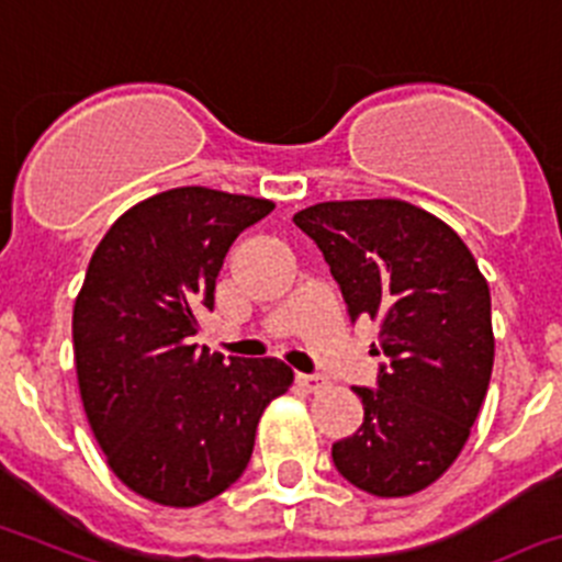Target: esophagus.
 Instances as JSON below:
<instances>
[{"label": "esophagus", "instance_id": "esophagus-1", "mask_svg": "<svg viewBox=\"0 0 562 562\" xmlns=\"http://www.w3.org/2000/svg\"><path fill=\"white\" fill-rule=\"evenodd\" d=\"M297 384H301V387H306L308 393H317V390L326 387V379H323V375L301 373V375H297Z\"/></svg>", "mask_w": 562, "mask_h": 562}]
</instances>
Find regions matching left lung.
<instances>
[{
  "label": "left lung",
  "mask_w": 562,
  "mask_h": 562,
  "mask_svg": "<svg viewBox=\"0 0 562 562\" xmlns=\"http://www.w3.org/2000/svg\"><path fill=\"white\" fill-rule=\"evenodd\" d=\"M292 220L321 247L351 323H379L387 357L375 387H353L364 420L334 442V465L373 496L424 491L460 457L491 384L485 276L449 225L404 200H331Z\"/></svg>",
  "instance_id": "8db88e82"
}]
</instances>
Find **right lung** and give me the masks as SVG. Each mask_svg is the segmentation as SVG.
Wrapping results in <instances>:
<instances>
[{
	"label": "right lung",
	"mask_w": 562,
	"mask_h": 562,
	"mask_svg": "<svg viewBox=\"0 0 562 562\" xmlns=\"http://www.w3.org/2000/svg\"><path fill=\"white\" fill-rule=\"evenodd\" d=\"M272 200L180 187L111 225L75 301L80 398L111 471L164 507H198L250 462L256 426L292 384L278 359L198 348V315L236 236Z\"/></svg>",
	"instance_id": "1"
}]
</instances>
